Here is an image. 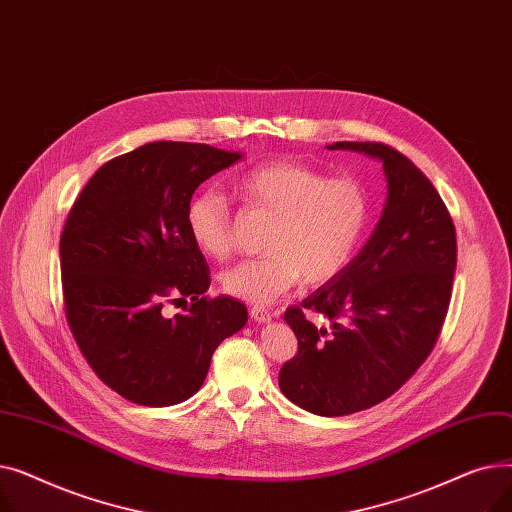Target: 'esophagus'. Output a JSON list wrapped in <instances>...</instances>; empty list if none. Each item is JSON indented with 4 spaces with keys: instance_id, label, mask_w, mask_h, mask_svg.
<instances>
[{
    "instance_id": "obj_1",
    "label": "esophagus",
    "mask_w": 512,
    "mask_h": 512,
    "mask_svg": "<svg viewBox=\"0 0 512 512\" xmlns=\"http://www.w3.org/2000/svg\"><path fill=\"white\" fill-rule=\"evenodd\" d=\"M249 313L255 321H259V324H267V321H272V317H274L270 311L263 309V307H251Z\"/></svg>"
}]
</instances>
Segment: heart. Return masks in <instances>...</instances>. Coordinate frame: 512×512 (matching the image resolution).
<instances>
[{
    "label": "heart",
    "mask_w": 512,
    "mask_h": 512,
    "mask_svg": "<svg viewBox=\"0 0 512 512\" xmlns=\"http://www.w3.org/2000/svg\"><path fill=\"white\" fill-rule=\"evenodd\" d=\"M236 191L251 209L272 215L265 249L220 276L230 297L270 305L301 278L321 286L353 261L369 224V197L355 178H328L301 161L272 159L242 172ZM186 228L201 253L224 259L234 249V213L220 188H205L186 209Z\"/></svg>",
    "instance_id": "1"
}]
</instances>
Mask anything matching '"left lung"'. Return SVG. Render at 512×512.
<instances>
[{
    "mask_svg": "<svg viewBox=\"0 0 512 512\" xmlns=\"http://www.w3.org/2000/svg\"><path fill=\"white\" fill-rule=\"evenodd\" d=\"M382 159L388 203L346 270L284 319L299 353L280 369V390L301 409L342 417L392 396L434 351L452 297L456 230L434 184L384 143L340 141Z\"/></svg>",
    "mask_w": 512,
    "mask_h": 512,
    "instance_id": "left-lung-1",
    "label": "left lung"
}]
</instances>
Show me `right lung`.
Instances as JSON below:
<instances>
[{"instance_id":"add662e5","label":"right lung","mask_w":512,"mask_h":512,"mask_svg":"<svg viewBox=\"0 0 512 512\" xmlns=\"http://www.w3.org/2000/svg\"><path fill=\"white\" fill-rule=\"evenodd\" d=\"M242 155L157 141L103 164L60 238L64 311L97 378L143 407H170L203 384L213 351L247 324L232 297H205L209 267L186 228L197 186ZM191 296L186 314L166 302Z\"/></svg>"}]
</instances>
